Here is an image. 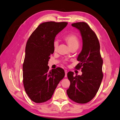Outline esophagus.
Instances as JSON below:
<instances>
[{
	"mask_svg": "<svg viewBox=\"0 0 120 120\" xmlns=\"http://www.w3.org/2000/svg\"><path fill=\"white\" fill-rule=\"evenodd\" d=\"M65 77H67V70H65Z\"/></svg>",
	"mask_w": 120,
	"mask_h": 120,
	"instance_id": "34e87169",
	"label": "esophagus"
}]
</instances>
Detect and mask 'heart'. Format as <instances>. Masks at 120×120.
I'll return each mask as SVG.
<instances>
[{
	"label": "heart",
	"mask_w": 120,
	"mask_h": 120,
	"mask_svg": "<svg viewBox=\"0 0 120 120\" xmlns=\"http://www.w3.org/2000/svg\"><path fill=\"white\" fill-rule=\"evenodd\" d=\"M63 39L71 49L78 47L79 39L75 34L73 33L69 34L65 36ZM58 47V42L57 41H55L53 43V49L55 51L57 50Z\"/></svg>",
	"instance_id": "heart-1"
}]
</instances>
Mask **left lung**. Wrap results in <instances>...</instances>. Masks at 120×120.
<instances>
[{"label": "left lung", "mask_w": 120, "mask_h": 120, "mask_svg": "<svg viewBox=\"0 0 120 120\" xmlns=\"http://www.w3.org/2000/svg\"><path fill=\"white\" fill-rule=\"evenodd\" d=\"M72 26L79 30L82 38V50L77 58L79 63L75 67L77 70L81 69L82 74L74 76L71 71L67 73L70 85L67 94L74 102L85 104L93 99L101 85L103 61L98 38L90 26L84 22L74 23Z\"/></svg>", "instance_id": "1"}]
</instances>
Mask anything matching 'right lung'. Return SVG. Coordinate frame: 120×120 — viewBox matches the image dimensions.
Instances as JSON below:
<instances>
[{"mask_svg":"<svg viewBox=\"0 0 120 120\" xmlns=\"http://www.w3.org/2000/svg\"><path fill=\"white\" fill-rule=\"evenodd\" d=\"M67 22L49 21L38 26L27 41L23 64V82L26 93L36 103L51 98L57 85L65 76L62 68L49 71L50 55L54 53L53 43L56 35Z\"/></svg>","mask_w":120,"mask_h":120,"instance_id":"add662e5","label":"right lung"}]
</instances>
